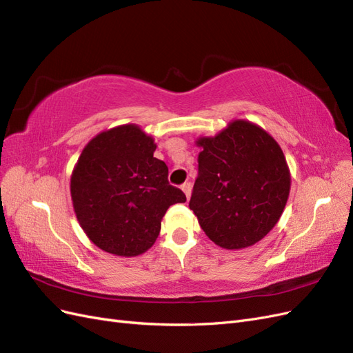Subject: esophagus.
<instances>
[{"label": "esophagus", "mask_w": 353, "mask_h": 353, "mask_svg": "<svg viewBox=\"0 0 353 353\" xmlns=\"http://www.w3.org/2000/svg\"><path fill=\"white\" fill-rule=\"evenodd\" d=\"M181 190L184 191L185 197L190 200V196H191V184H190V183H185V184H183V185H181Z\"/></svg>", "instance_id": "esophagus-1"}]
</instances>
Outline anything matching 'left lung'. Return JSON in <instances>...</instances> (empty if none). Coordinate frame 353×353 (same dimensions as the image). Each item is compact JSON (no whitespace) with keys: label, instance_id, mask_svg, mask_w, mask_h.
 <instances>
[{"label":"left lung","instance_id":"left-lung-1","mask_svg":"<svg viewBox=\"0 0 353 353\" xmlns=\"http://www.w3.org/2000/svg\"><path fill=\"white\" fill-rule=\"evenodd\" d=\"M199 176L190 200L201 230L216 245L240 250L261 241L280 221L292 176L280 144L263 128L231 121L199 137Z\"/></svg>","mask_w":353,"mask_h":353}]
</instances>
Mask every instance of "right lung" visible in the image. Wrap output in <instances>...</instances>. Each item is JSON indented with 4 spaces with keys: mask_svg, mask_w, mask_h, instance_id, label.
Wrapping results in <instances>:
<instances>
[{
    "mask_svg": "<svg viewBox=\"0 0 353 353\" xmlns=\"http://www.w3.org/2000/svg\"><path fill=\"white\" fill-rule=\"evenodd\" d=\"M156 143L135 123L110 128L83 147L70 175L73 210L101 250L132 258L154 244L166 210L185 194L169 185Z\"/></svg>",
    "mask_w": 353,
    "mask_h": 353,
    "instance_id": "add662e5",
    "label": "right lung"
}]
</instances>
